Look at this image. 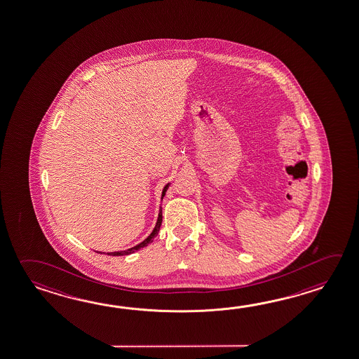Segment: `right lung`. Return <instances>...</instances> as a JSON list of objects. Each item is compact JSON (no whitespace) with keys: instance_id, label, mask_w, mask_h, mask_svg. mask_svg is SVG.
Here are the masks:
<instances>
[{"instance_id":"obj_1","label":"right lung","mask_w":359,"mask_h":359,"mask_svg":"<svg viewBox=\"0 0 359 359\" xmlns=\"http://www.w3.org/2000/svg\"><path fill=\"white\" fill-rule=\"evenodd\" d=\"M170 184L168 183L165 187H163V193H161V202H163V196L166 194V191L169 189ZM161 224H163V210H161V205H160V210H158V217H157V222H156L155 227H154V230L152 232L149 233V236L146 237L144 240H143L142 243H140L138 245H135L133 248H129L127 250H121V251H111V252H108V255H111V257H123V255H130V254H133L135 251L140 250V249H143V248H146L147 245L151 244L152 241H154V238H155L156 235L158 233V231H160V227H161ZM96 252H99V254H104L102 251H96Z\"/></svg>"}]
</instances>
